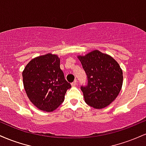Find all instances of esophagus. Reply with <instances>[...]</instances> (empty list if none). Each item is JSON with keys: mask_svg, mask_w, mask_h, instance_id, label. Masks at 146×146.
Instances as JSON below:
<instances>
[{"mask_svg": "<svg viewBox=\"0 0 146 146\" xmlns=\"http://www.w3.org/2000/svg\"><path fill=\"white\" fill-rule=\"evenodd\" d=\"M76 84H77V80H75L73 82L71 83V86H76Z\"/></svg>", "mask_w": 146, "mask_h": 146, "instance_id": "1", "label": "esophagus"}]
</instances>
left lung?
<instances>
[{
	"label": "left lung",
	"instance_id": "obj_1",
	"mask_svg": "<svg viewBox=\"0 0 146 146\" xmlns=\"http://www.w3.org/2000/svg\"><path fill=\"white\" fill-rule=\"evenodd\" d=\"M88 78L82 86L85 102L96 109L108 106L118 96L123 84V72L113 57L98 50L78 56Z\"/></svg>",
	"mask_w": 146,
	"mask_h": 146
}]
</instances>
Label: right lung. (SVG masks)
I'll list each match as a JSON object with an SVG mask.
<instances>
[{
    "mask_svg": "<svg viewBox=\"0 0 146 146\" xmlns=\"http://www.w3.org/2000/svg\"><path fill=\"white\" fill-rule=\"evenodd\" d=\"M57 55L47 53L33 58L23 71V85L30 102L38 109L55 110L71 87L64 79Z\"/></svg>",
    "mask_w": 146,
    "mask_h": 146,
    "instance_id": "1",
    "label": "right lung"
}]
</instances>
